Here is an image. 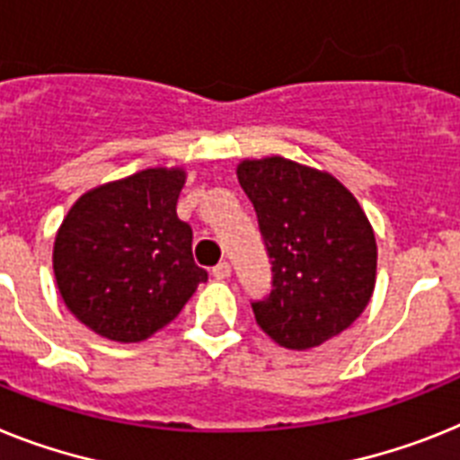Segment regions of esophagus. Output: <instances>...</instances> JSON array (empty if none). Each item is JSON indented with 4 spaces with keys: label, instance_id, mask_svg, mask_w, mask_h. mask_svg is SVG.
Returning a JSON list of instances; mask_svg holds the SVG:
<instances>
[{
    "label": "esophagus",
    "instance_id": "34e87169",
    "mask_svg": "<svg viewBox=\"0 0 460 460\" xmlns=\"http://www.w3.org/2000/svg\"><path fill=\"white\" fill-rule=\"evenodd\" d=\"M212 276L217 278V280H226L231 276V264L229 261H219L215 269H212Z\"/></svg>",
    "mask_w": 460,
    "mask_h": 460
}]
</instances>
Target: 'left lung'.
Here are the masks:
<instances>
[{"label":"left lung","instance_id":"8db88e82","mask_svg":"<svg viewBox=\"0 0 460 460\" xmlns=\"http://www.w3.org/2000/svg\"><path fill=\"white\" fill-rule=\"evenodd\" d=\"M238 182L271 260V295L252 302L257 325L295 350L341 334L376 278V241L360 203L327 172L280 156L243 161Z\"/></svg>","mask_w":460,"mask_h":460}]
</instances>
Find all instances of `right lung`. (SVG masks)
<instances>
[{
  "label": "right lung",
  "instance_id": "obj_1",
  "mask_svg": "<svg viewBox=\"0 0 460 460\" xmlns=\"http://www.w3.org/2000/svg\"><path fill=\"white\" fill-rule=\"evenodd\" d=\"M184 172L149 168L76 200L53 248L63 302L95 334L133 343L177 318L208 271L177 217Z\"/></svg>",
  "mask_w": 460,
  "mask_h": 460
}]
</instances>
